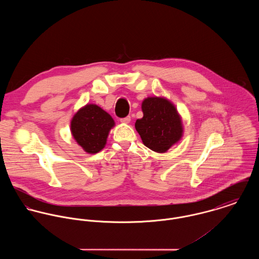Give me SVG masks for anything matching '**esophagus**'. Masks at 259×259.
I'll use <instances>...</instances> for the list:
<instances>
[{
	"mask_svg": "<svg viewBox=\"0 0 259 259\" xmlns=\"http://www.w3.org/2000/svg\"><path fill=\"white\" fill-rule=\"evenodd\" d=\"M119 120H120V122H122V123H128V122L131 121V116L128 115V116L122 117V118H120Z\"/></svg>",
	"mask_w": 259,
	"mask_h": 259,
	"instance_id": "1",
	"label": "esophagus"
}]
</instances>
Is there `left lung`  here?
Here are the masks:
<instances>
[{"label":"left lung","instance_id":"8db88e82","mask_svg":"<svg viewBox=\"0 0 259 259\" xmlns=\"http://www.w3.org/2000/svg\"><path fill=\"white\" fill-rule=\"evenodd\" d=\"M144 116L137 119L136 130L144 145L156 152H165L183 136L182 119L176 107L162 98H148L143 102Z\"/></svg>","mask_w":259,"mask_h":259}]
</instances>
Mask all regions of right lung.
I'll return each mask as SVG.
<instances>
[{
    "mask_svg": "<svg viewBox=\"0 0 259 259\" xmlns=\"http://www.w3.org/2000/svg\"><path fill=\"white\" fill-rule=\"evenodd\" d=\"M114 121L107 111L96 105H87L72 119L71 130L76 143L89 153L102 150Z\"/></svg>",
    "mask_w": 259,
    "mask_h": 259,
    "instance_id": "right-lung-1",
    "label": "right lung"
}]
</instances>
